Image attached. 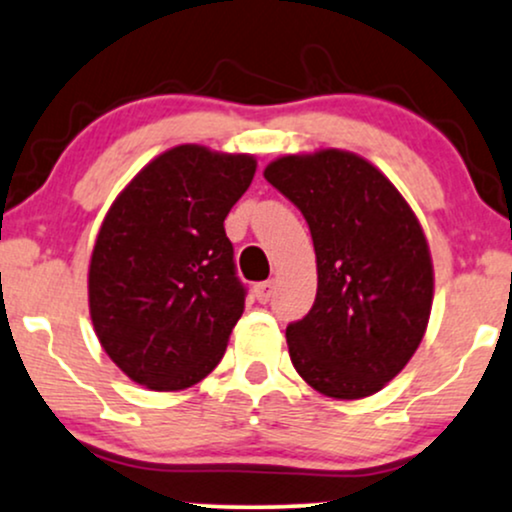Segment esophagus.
Instances as JSON below:
<instances>
[{"label":"esophagus","mask_w":512,"mask_h":512,"mask_svg":"<svg viewBox=\"0 0 512 512\" xmlns=\"http://www.w3.org/2000/svg\"><path fill=\"white\" fill-rule=\"evenodd\" d=\"M273 290H275L273 280L258 282V285H254V294H256V299H258V302H261V304L270 302V297H273Z\"/></svg>","instance_id":"34e87169"}]
</instances>
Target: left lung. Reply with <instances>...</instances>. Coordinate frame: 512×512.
Wrapping results in <instances>:
<instances>
[{"mask_svg": "<svg viewBox=\"0 0 512 512\" xmlns=\"http://www.w3.org/2000/svg\"><path fill=\"white\" fill-rule=\"evenodd\" d=\"M263 177L302 210L316 251V302L285 333L294 369L328 398H369L429 326L434 266L422 225L386 174L350 150L282 155Z\"/></svg>", "mask_w": 512, "mask_h": 512, "instance_id": "8db88e82", "label": "left lung"}]
</instances>
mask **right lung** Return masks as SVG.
Segmentation results:
<instances>
[{
  "label": "right lung",
  "mask_w": 512,
  "mask_h": 512,
  "mask_svg": "<svg viewBox=\"0 0 512 512\" xmlns=\"http://www.w3.org/2000/svg\"><path fill=\"white\" fill-rule=\"evenodd\" d=\"M254 174V155L184 143L114 198L90 256L88 306L131 381L184 390L220 364L246 294L225 218Z\"/></svg>",
  "instance_id": "add662e5"
}]
</instances>
